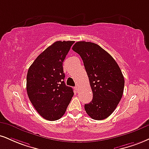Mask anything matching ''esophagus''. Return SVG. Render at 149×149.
<instances>
[{"label":"esophagus","instance_id":"esophagus-1","mask_svg":"<svg viewBox=\"0 0 149 149\" xmlns=\"http://www.w3.org/2000/svg\"><path fill=\"white\" fill-rule=\"evenodd\" d=\"M75 90L76 91V92H78V86H76V87H75Z\"/></svg>","mask_w":149,"mask_h":149}]
</instances>
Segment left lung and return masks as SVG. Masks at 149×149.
I'll use <instances>...</instances> for the list:
<instances>
[{"mask_svg": "<svg viewBox=\"0 0 149 149\" xmlns=\"http://www.w3.org/2000/svg\"><path fill=\"white\" fill-rule=\"evenodd\" d=\"M72 49L83 61L93 93L92 101L85 105L86 112L93 119H106L122 97L124 88L122 72L113 57L98 44L78 42Z\"/></svg>", "mask_w": 149, "mask_h": 149, "instance_id": "left-lung-1", "label": "left lung"}]
</instances>
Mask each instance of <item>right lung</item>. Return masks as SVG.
<instances>
[{
	"label": "right lung",
	"mask_w": 149,
	"mask_h": 149,
	"mask_svg": "<svg viewBox=\"0 0 149 149\" xmlns=\"http://www.w3.org/2000/svg\"><path fill=\"white\" fill-rule=\"evenodd\" d=\"M74 41H58L39 55L28 69L26 90L35 110L48 121L60 119L72 98L64 83L63 62Z\"/></svg>",
	"instance_id": "right-lung-1"
}]
</instances>
